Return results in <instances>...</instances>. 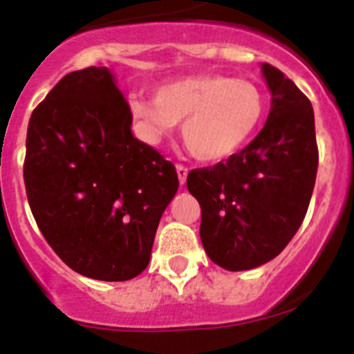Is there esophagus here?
Returning a JSON list of instances; mask_svg holds the SVG:
<instances>
[{"label": "esophagus", "mask_w": 354, "mask_h": 354, "mask_svg": "<svg viewBox=\"0 0 354 354\" xmlns=\"http://www.w3.org/2000/svg\"><path fill=\"white\" fill-rule=\"evenodd\" d=\"M177 175H179V180H180V184H184L186 183V177H187V168L184 167V165H177Z\"/></svg>", "instance_id": "1"}]
</instances>
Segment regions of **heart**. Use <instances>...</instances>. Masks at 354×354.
Here are the masks:
<instances>
[{"label": "heart", "mask_w": 354, "mask_h": 354, "mask_svg": "<svg viewBox=\"0 0 354 354\" xmlns=\"http://www.w3.org/2000/svg\"><path fill=\"white\" fill-rule=\"evenodd\" d=\"M131 111L149 140L162 138L183 124L187 150L202 161L230 158L261 127L266 97L248 80L196 74L161 84L152 101L133 99Z\"/></svg>", "instance_id": "obj_1"}]
</instances>
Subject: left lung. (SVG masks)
Listing matches in <instances>:
<instances>
[{"label":"left lung","instance_id":"left-lung-1","mask_svg":"<svg viewBox=\"0 0 354 354\" xmlns=\"http://www.w3.org/2000/svg\"><path fill=\"white\" fill-rule=\"evenodd\" d=\"M270 117L245 149L214 167L187 174L202 209L200 237L214 264L252 270L282 252L303 223L317 175L314 109L308 97L273 65Z\"/></svg>","mask_w":354,"mask_h":354}]
</instances>
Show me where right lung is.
<instances>
[{"instance_id":"1","label":"right lung","mask_w":354,"mask_h":354,"mask_svg":"<svg viewBox=\"0 0 354 354\" xmlns=\"http://www.w3.org/2000/svg\"><path fill=\"white\" fill-rule=\"evenodd\" d=\"M131 122L111 72L86 67L62 77L28 124L24 186L40 232L71 270L104 282L145 270L179 187Z\"/></svg>"}]
</instances>
